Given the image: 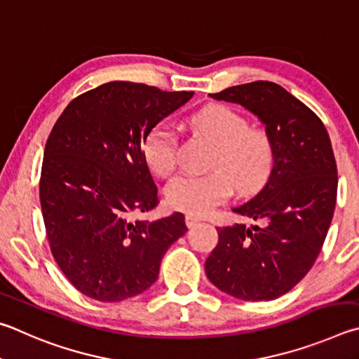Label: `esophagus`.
I'll return each instance as SVG.
<instances>
[{
  "label": "esophagus",
  "mask_w": 359,
  "mask_h": 359,
  "mask_svg": "<svg viewBox=\"0 0 359 359\" xmlns=\"http://www.w3.org/2000/svg\"><path fill=\"white\" fill-rule=\"evenodd\" d=\"M198 221H200V219L196 217V216H192V215H187V216H186V225H187V227H189V229L196 227V225L198 224Z\"/></svg>",
  "instance_id": "esophagus-1"
}]
</instances>
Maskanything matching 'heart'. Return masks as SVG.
Masks as SVG:
<instances>
[{
	"mask_svg": "<svg viewBox=\"0 0 359 359\" xmlns=\"http://www.w3.org/2000/svg\"><path fill=\"white\" fill-rule=\"evenodd\" d=\"M192 128L216 143L212 167L206 175H180L167 187L172 208L203 215L224 202L233 191H248L265 176L271 163V143L265 132L248 128L240 111L222 104L206 105L191 116ZM142 156L148 168L157 176H168L178 161V134L172 124L157 123L142 142Z\"/></svg>",
	"mask_w": 359,
	"mask_h": 359,
	"instance_id": "heart-1",
	"label": "heart"
}]
</instances>
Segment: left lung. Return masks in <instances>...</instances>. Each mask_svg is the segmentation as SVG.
Masks as SVG:
<instances>
[{"instance_id": "obj_1", "label": "left lung", "mask_w": 359, "mask_h": 359, "mask_svg": "<svg viewBox=\"0 0 359 359\" xmlns=\"http://www.w3.org/2000/svg\"><path fill=\"white\" fill-rule=\"evenodd\" d=\"M240 104L265 124L273 168L262 189L231 211L259 224L217 227L205 273L219 290L244 301H269L309 273L334 215L337 167L325 126L309 107L273 81L210 94Z\"/></svg>"}]
</instances>
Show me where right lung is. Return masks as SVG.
<instances>
[{"label":"right lung","mask_w":359,"mask_h":359,"mask_svg":"<svg viewBox=\"0 0 359 359\" xmlns=\"http://www.w3.org/2000/svg\"><path fill=\"white\" fill-rule=\"evenodd\" d=\"M192 96L109 81L75 97L50 132L43 224L61 271L86 297L118 303L148 290L163 254L187 231L181 212L153 222L130 217L159 203L142 156L144 135Z\"/></svg>","instance_id":"obj_1"}]
</instances>
